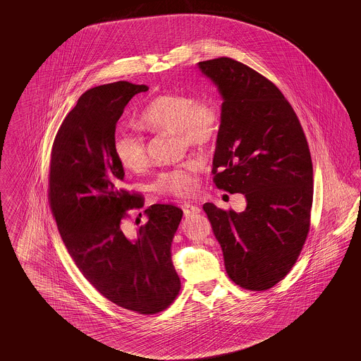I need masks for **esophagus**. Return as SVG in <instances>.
<instances>
[{
	"instance_id": "1",
	"label": "esophagus",
	"mask_w": 361,
	"mask_h": 361,
	"mask_svg": "<svg viewBox=\"0 0 361 361\" xmlns=\"http://www.w3.org/2000/svg\"><path fill=\"white\" fill-rule=\"evenodd\" d=\"M183 212H184L185 217H190V216L198 214L201 212V208H198L197 205H193V204H184L183 205Z\"/></svg>"
}]
</instances>
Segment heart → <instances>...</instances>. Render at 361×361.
Listing matches in <instances>:
<instances>
[{
    "mask_svg": "<svg viewBox=\"0 0 361 361\" xmlns=\"http://www.w3.org/2000/svg\"><path fill=\"white\" fill-rule=\"evenodd\" d=\"M139 121L147 130L177 132L180 140L188 145L208 147L219 135L221 114L212 100H196L192 95L176 92L153 98L142 109ZM114 153L119 164L128 171H139L147 163L144 137L133 132L121 130L115 133ZM201 168V159H189L157 176L153 189L164 195L188 196L196 188Z\"/></svg>",
    "mask_w": 361,
    "mask_h": 361,
    "instance_id": "heart-1",
    "label": "heart"
}]
</instances>
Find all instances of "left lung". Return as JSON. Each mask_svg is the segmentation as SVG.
<instances>
[{"mask_svg":"<svg viewBox=\"0 0 361 361\" xmlns=\"http://www.w3.org/2000/svg\"><path fill=\"white\" fill-rule=\"evenodd\" d=\"M222 98L214 184L246 197L245 212L207 202L230 279L262 291L282 281L310 230L314 195L306 136L279 88L231 58L198 62Z\"/></svg>","mask_w":361,"mask_h":361,"instance_id":"1","label":"left lung"}]
</instances>
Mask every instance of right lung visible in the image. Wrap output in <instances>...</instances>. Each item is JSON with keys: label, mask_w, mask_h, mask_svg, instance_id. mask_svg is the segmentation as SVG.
Returning a JSON list of instances; mask_svg holds the SVG:
<instances>
[{"label": "right lung", "mask_w": 361, "mask_h": 361, "mask_svg": "<svg viewBox=\"0 0 361 361\" xmlns=\"http://www.w3.org/2000/svg\"><path fill=\"white\" fill-rule=\"evenodd\" d=\"M145 85L126 80L90 88L56 132L49 201L66 249L83 276L112 303L142 315L173 303L181 288L171 246L183 210L154 204L148 222L127 234L123 219L142 197L121 188L124 169L114 153L116 123Z\"/></svg>", "instance_id": "obj_1"}]
</instances>
